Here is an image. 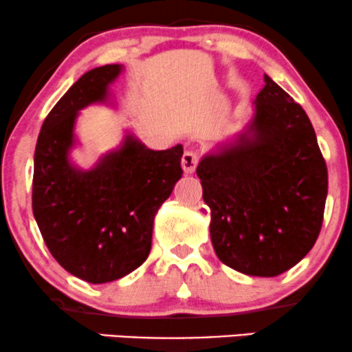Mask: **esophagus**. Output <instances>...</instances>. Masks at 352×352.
I'll list each match as a JSON object with an SVG mask.
<instances>
[{
	"label": "esophagus",
	"instance_id": "1",
	"mask_svg": "<svg viewBox=\"0 0 352 352\" xmlns=\"http://www.w3.org/2000/svg\"><path fill=\"white\" fill-rule=\"evenodd\" d=\"M197 164H199V153L195 151H187L182 157V168H184L185 173H193L197 168Z\"/></svg>",
	"mask_w": 352,
	"mask_h": 352
}]
</instances>
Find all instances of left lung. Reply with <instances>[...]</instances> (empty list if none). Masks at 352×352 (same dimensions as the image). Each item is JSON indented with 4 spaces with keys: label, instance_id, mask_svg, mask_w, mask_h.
Here are the masks:
<instances>
[{
    "label": "left lung",
    "instance_id": "1",
    "mask_svg": "<svg viewBox=\"0 0 352 352\" xmlns=\"http://www.w3.org/2000/svg\"><path fill=\"white\" fill-rule=\"evenodd\" d=\"M252 120L197 167L212 212L210 236L221 263L248 276H278L316 243L328 168L300 104L265 74Z\"/></svg>",
    "mask_w": 352,
    "mask_h": 352
}]
</instances>
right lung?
Returning a JSON list of instances; mask_svg holds the SVG:
<instances>
[{
    "label": "right lung",
    "instance_id": "1",
    "mask_svg": "<svg viewBox=\"0 0 352 352\" xmlns=\"http://www.w3.org/2000/svg\"><path fill=\"white\" fill-rule=\"evenodd\" d=\"M124 67L80 76L44 119L34 151L33 213L56 261L87 283L116 281L147 260L153 218L182 179L184 147L151 151L131 132L92 168L72 164L76 120L106 104Z\"/></svg>",
    "mask_w": 352,
    "mask_h": 352
}]
</instances>
